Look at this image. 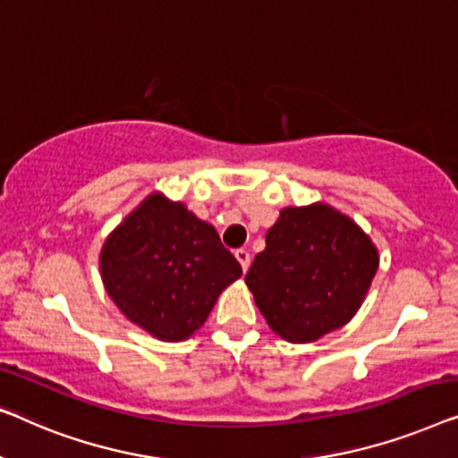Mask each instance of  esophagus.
<instances>
[{"mask_svg":"<svg viewBox=\"0 0 458 458\" xmlns=\"http://www.w3.org/2000/svg\"><path fill=\"white\" fill-rule=\"evenodd\" d=\"M234 257L238 259V263H241V267L244 269V272H247V269H249V263H250V255H249V250H247V249H236V250H234Z\"/></svg>","mask_w":458,"mask_h":458,"instance_id":"obj_1","label":"esophagus"}]
</instances>
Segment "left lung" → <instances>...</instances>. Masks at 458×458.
Masks as SVG:
<instances>
[{
	"instance_id": "1",
	"label": "left lung",
	"mask_w": 458,
	"mask_h": 458,
	"mask_svg": "<svg viewBox=\"0 0 458 458\" xmlns=\"http://www.w3.org/2000/svg\"><path fill=\"white\" fill-rule=\"evenodd\" d=\"M379 255L355 220L327 203L284 208L244 276L267 326L313 343L355 318Z\"/></svg>"
}]
</instances>
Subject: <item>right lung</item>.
<instances>
[{"instance_id":"1","label":"right lung","mask_w":458,"mask_h":458,"mask_svg":"<svg viewBox=\"0 0 458 458\" xmlns=\"http://www.w3.org/2000/svg\"><path fill=\"white\" fill-rule=\"evenodd\" d=\"M99 269L122 315L164 343L191 338L242 276L216 228L162 192L145 197L112 230Z\"/></svg>"}]
</instances>
